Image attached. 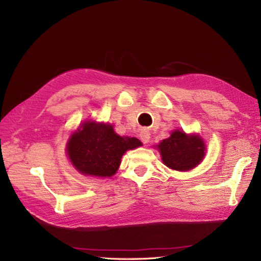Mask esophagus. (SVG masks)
I'll return each instance as SVG.
<instances>
[{
  "label": "esophagus",
  "mask_w": 261,
  "mask_h": 261,
  "mask_svg": "<svg viewBox=\"0 0 261 261\" xmlns=\"http://www.w3.org/2000/svg\"><path fill=\"white\" fill-rule=\"evenodd\" d=\"M140 139L143 143H147L150 139V134H149V131L146 129H142L140 132Z\"/></svg>",
  "instance_id": "1"
}]
</instances>
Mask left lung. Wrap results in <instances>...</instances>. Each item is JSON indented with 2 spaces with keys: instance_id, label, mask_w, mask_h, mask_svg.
<instances>
[{
  "instance_id": "left-lung-1",
  "label": "left lung",
  "mask_w": 261,
  "mask_h": 261,
  "mask_svg": "<svg viewBox=\"0 0 261 261\" xmlns=\"http://www.w3.org/2000/svg\"><path fill=\"white\" fill-rule=\"evenodd\" d=\"M162 159L167 167L175 170H190L201 163L205 154V146L198 136H187L176 130L168 139L158 145Z\"/></svg>"
}]
</instances>
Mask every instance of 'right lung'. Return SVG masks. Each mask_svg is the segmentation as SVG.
I'll return each instance as SVG.
<instances>
[{
	"instance_id": "1",
	"label": "right lung",
	"mask_w": 261,
	"mask_h": 261,
	"mask_svg": "<svg viewBox=\"0 0 261 261\" xmlns=\"http://www.w3.org/2000/svg\"><path fill=\"white\" fill-rule=\"evenodd\" d=\"M140 146L137 138L116 135L112 125L86 122L70 137L67 154L82 174L110 177L118 170L123 153Z\"/></svg>"
}]
</instances>
